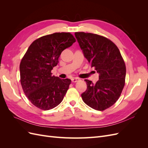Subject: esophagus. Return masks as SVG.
I'll return each mask as SVG.
<instances>
[{"instance_id": "esophagus-1", "label": "esophagus", "mask_w": 148, "mask_h": 148, "mask_svg": "<svg viewBox=\"0 0 148 148\" xmlns=\"http://www.w3.org/2000/svg\"><path fill=\"white\" fill-rule=\"evenodd\" d=\"M79 78H71V82H72L73 83H75V82H77L78 81H79Z\"/></svg>"}]
</instances>
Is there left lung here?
Returning <instances> with one entry per match:
<instances>
[{"instance_id": "obj_1", "label": "left lung", "mask_w": 148, "mask_h": 148, "mask_svg": "<svg viewBox=\"0 0 148 148\" xmlns=\"http://www.w3.org/2000/svg\"><path fill=\"white\" fill-rule=\"evenodd\" d=\"M84 57L99 73V80L93 84L84 79L87 89L82 94L85 104L97 110H104L116 102L125 86L126 66L117 46L102 36L75 33Z\"/></svg>"}]
</instances>
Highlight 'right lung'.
Returning <instances> with one entry per match:
<instances>
[{"instance_id":"obj_1","label":"right lung","mask_w":148,"mask_h":148,"mask_svg":"<svg viewBox=\"0 0 148 148\" xmlns=\"http://www.w3.org/2000/svg\"><path fill=\"white\" fill-rule=\"evenodd\" d=\"M76 41L70 33H55L36 39L28 47L20 65V82L28 99L38 108L50 110L63 100L70 79L52 76L62 52Z\"/></svg>"}]
</instances>
